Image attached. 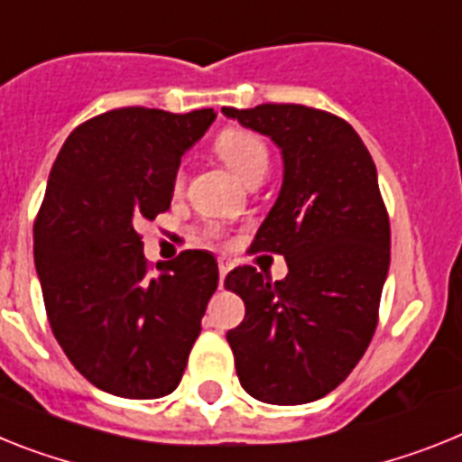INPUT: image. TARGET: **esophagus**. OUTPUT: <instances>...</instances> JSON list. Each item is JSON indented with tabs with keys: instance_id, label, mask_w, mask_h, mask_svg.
Returning a JSON list of instances; mask_svg holds the SVG:
<instances>
[{
	"instance_id": "obj_1",
	"label": "esophagus",
	"mask_w": 462,
	"mask_h": 462,
	"mask_svg": "<svg viewBox=\"0 0 462 462\" xmlns=\"http://www.w3.org/2000/svg\"><path fill=\"white\" fill-rule=\"evenodd\" d=\"M230 263H227V261H220L218 263V284L220 286H223V282H225V274H227V273H230Z\"/></svg>"
}]
</instances>
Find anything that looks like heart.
Listing matches in <instances>:
<instances>
[{"label":"heart","instance_id":"obj_1","mask_svg":"<svg viewBox=\"0 0 462 462\" xmlns=\"http://www.w3.org/2000/svg\"><path fill=\"white\" fill-rule=\"evenodd\" d=\"M216 152L246 185L254 180H263L270 171V150H267L265 141L246 129L220 131L216 138ZM180 185H183V173L176 176V188Z\"/></svg>","mask_w":462,"mask_h":462}]
</instances>
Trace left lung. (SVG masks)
Instances as JSON below:
<instances>
[{"instance_id": "obj_1", "label": "left lung", "mask_w": 462, "mask_h": 462, "mask_svg": "<svg viewBox=\"0 0 462 462\" xmlns=\"http://www.w3.org/2000/svg\"><path fill=\"white\" fill-rule=\"evenodd\" d=\"M223 115L282 150V189L254 239L284 255L279 282L235 267L225 289L246 305L227 331L239 383L265 404H308L350 375L378 324L390 267V220L369 150L350 124L305 106Z\"/></svg>"}]
</instances>
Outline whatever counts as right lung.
Masks as SVG:
<instances>
[{"instance_id":"right-lung-1","label":"right lung","mask_w":462,"mask_h":462,"mask_svg":"<svg viewBox=\"0 0 462 462\" xmlns=\"http://www.w3.org/2000/svg\"><path fill=\"white\" fill-rule=\"evenodd\" d=\"M216 119L119 107L60 147L34 220L46 315L72 362L103 393L171 394L218 286L208 251H183L150 273L138 227L171 207L180 157Z\"/></svg>"}]
</instances>
